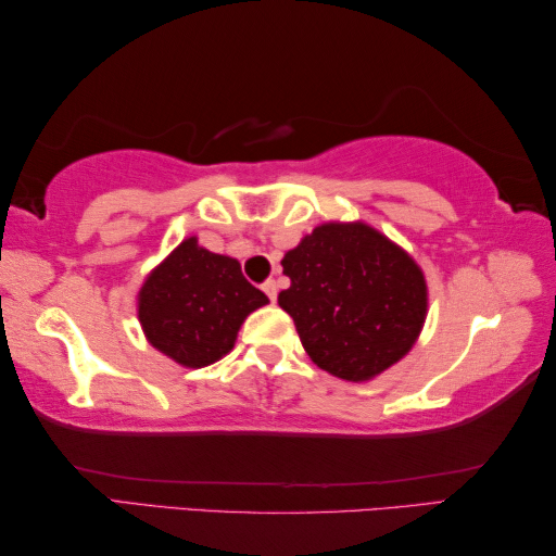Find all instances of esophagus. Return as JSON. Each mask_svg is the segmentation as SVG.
I'll return each mask as SVG.
<instances>
[{"label": "esophagus", "instance_id": "esophagus-1", "mask_svg": "<svg viewBox=\"0 0 556 556\" xmlns=\"http://www.w3.org/2000/svg\"><path fill=\"white\" fill-rule=\"evenodd\" d=\"M261 288H263V293H266L270 300L278 298V283H276V280H273V278L266 280V283H263Z\"/></svg>", "mask_w": 556, "mask_h": 556}]
</instances>
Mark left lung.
Returning <instances> with one entry per match:
<instances>
[{"label": "left lung", "instance_id": "8db88e82", "mask_svg": "<svg viewBox=\"0 0 556 556\" xmlns=\"http://www.w3.org/2000/svg\"><path fill=\"white\" fill-rule=\"evenodd\" d=\"M278 305L305 352L330 375L364 381L414 348L426 280L414 258L364 224H323L288 251Z\"/></svg>", "mask_w": 556, "mask_h": 556}]
</instances>
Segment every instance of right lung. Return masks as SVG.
Returning <instances> with one entry per match:
<instances>
[{"label": "right lung", "instance_id": "1", "mask_svg": "<svg viewBox=\"0 0 556 556\" xmlns=\"http://www.w3.org/2000/svg\"><path fill=\"white\" fill-rule=\"evenodd\" d=\"M266 303L239 261L187 239L144 280L138 317L152 348L185 367H206L231 352L245 315Z\"/></svg>", "mask_w": 556, "mask_h": 556}]
</instances>
